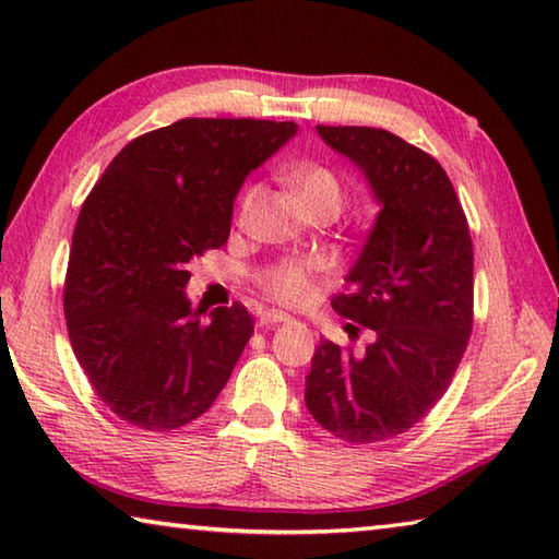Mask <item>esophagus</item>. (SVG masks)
Returning a JSON list of instances; mask_svg holds the SVG:
<instances>
[{
    "label": "esophagus",
    "mask_w": 559,
    "mask_h": 559,
    "mask_svg": "<svg viewBox=\"0 0 559 559\" xmlns=\"http://www.w3.org/2000/svg\"><path fill=\"white\" fill-rule=\"evenodd\" d=\"M261 325H278V323H290V316L283 313V310H263L261 318H259Z\"/></svg>",
    "instance_id": "34e87169"
}]
</instances>
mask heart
<instances>
[{"label":"heart","instance_id":"1","mask_svg":"<svg viewBox=\"0 0 559 559\" xmlns=\"http://www.w3.org/2000/svg\"><path fill=\"white\" fill-rule=\"evenodd\" d=\"M293 187L300 197L302 206L318 204V202H333L343 204V187H340L337 177L325 167H306L293 175ZM259 187H249L241 197V212H249L253 200H257ZM320 266L313 261H288L271 266L261 273V286L266 288L273 298L286 302H300L308 298L310 288H313V278L318 276Z\"/></svg>","mask_w":559,"mask_h":559}]
</instances>
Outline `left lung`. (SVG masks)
I'll use <instances>...</instances> for the list:
<instances>
[{
    "label": "left lung",
    "instance_id": "1",
    "mask_svg": "<svg viewBox=\"0 0 559 559\" xmlns=\"http://www.w3.org/2000/svg\"><path fill=\"white\" fill-rule=\"evenodd\" d=\"M374 197L377 219L333 300L372 330L362 355L320 340L306 406L333 437L374 443L421 421L451 382L473 325V246L451 179L431 155L377 128L316 126Z\"/></svg>",
    "mask_w": 559,
    "mask_h": 559
}]
</instances>
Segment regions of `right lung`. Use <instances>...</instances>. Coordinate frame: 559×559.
<instances>
[{"instance_id":"add662e5","label":"right lung","mask_w":559,"mask_h":559,"mask_svg":"<svg viewBox=\"0 0 559 559\" xmlns=\"http://www.w3.org/2000/svg\"><path fill=\"white\" fill-rule=\"evenodd\" d=\"M296 132V122L177 120L122 147L83 204L66 323L93 390L132 427H185L229 382L253 320L239 302L204 320L185 293L187 269L226 243L246 177Z\"/></svg>"}]
</instances>
